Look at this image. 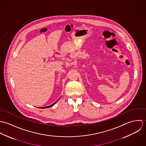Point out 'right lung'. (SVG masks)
Returning a JSON list of instances; mask_svg holds the SVG:
<instances>
[{
    "label": "right lung",
    "instance_id": "add662e5",
    "mask_svg": "<svg viewBox=\"0 0 146 146\" xmlns=\"http://www.w3.org/2000/svg\"><path fill=\"white\" fill-rule=\"evenodd\" d=\"M60 98L58 100H60ZM58 101V100H57V101H56L55 103H54L53 104H51V105H50V106H46V107H39V108H49V107H52L53 106H54V105L55 104H56V102H57Z\"/></svg>",
    "mask_w": 146,
    "mask_h": 146
}]
</instances>
